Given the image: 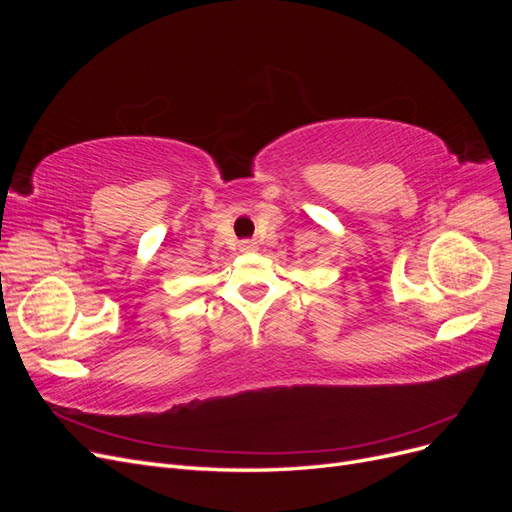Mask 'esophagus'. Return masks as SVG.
Masks as SVG:
<instances>
[{"label": "esophagus", "mask_w": 512, "mask_h": 512, "mask_svg": "<svg viewBox=\"0 0 512 512\" xmlns=\"http://www.w3.org/2000/svg\"><path fill=\"white\" fill-rule=\"evenodd\" d=\"M239 250H241V252H245V254L256 252V243H254V241H250V239H245V241H241V243H239Z\"/></svg>", "instance_id": "1"}]
</instances>
